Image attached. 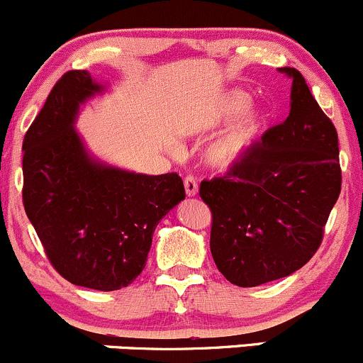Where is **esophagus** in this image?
<instances>
[{"mask_svg": "<svg viewBox=\"0 0 363 363\" xmlns=\"http://www.w3.org/2000/svg\"><path fill=\"white\" fill-rule=\"evenodd\" d=\"M184 187H186V194L189 196V198H194V196L198 194V182H196V179L193 176H187L184 179Z\"/></svg>", "mask_w": 363, "mask_h": 363, "instance_id": "1", "label": "esophagus"}]
</instances>
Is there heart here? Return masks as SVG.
<instances>
[{"mask_svg":"<svg viewBox=\"0 0 363 363\" xmlns=\"http://www.w3.org/2000/svg\"><path fill=\"white\" fill-rule=\"evenodd\" d=\"M251 97L244 90H228L210 102L203 111L198 126L205 131L220 128L235 115L238 118L223 129L205 150V160L211 167L227 170L240 164L264 131L268 112L261 104H251Z\"/></svg>","mask_w":363,"mask_h":363,"instance_id":"1","label":"heart"}]
</instances>
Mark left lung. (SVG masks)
Segmentation results:
<instances>
[{"label": "left lung", "mask_w": 363, "mask_h": 363, "mask_svg": "<svg viewBox=\"0 0 363 363\" xmlns=\"http://www.w3.org/2000/svg\"><path fill=\"white\" fill-rule=\"evenodd\" d=\"M290 114L223 177L203 181L213 215L210 249L237 286H257L301 269L320 245L341 191L338 133L295 68Z\"/></svg>", "instance_id": "obj_1"}]
</instances>
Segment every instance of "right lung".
Returning a JSON list of instances; mask_svg holds the SVG:
<instances>
[{"label": "right lung", "instance_id": "1", "mask_svg": "<svg viewBox=\"0 0 363 363\" xmlns=\"http://www.w3.org/2000/svg\"><path fill=\"white\" fill-rule=\"evenodd\" d=\"M106 85L65 73L23 140V206L56 272L112 291L143 272L158 222L186 198L176 172L147 176L99 160L74 129Z\"/></svg>", "mask_w": 363, "mask_h": 363}]
</instances>
